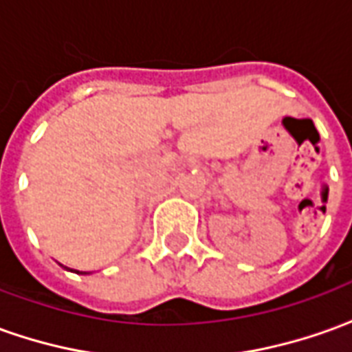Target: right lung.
I'll return each instance as SVG.
<instances>
[{
    "label": "right lung",
    "instance_id": "add662e5",
    "mask_svg": "<svg viewBox=\"0 0 352 352\" xmlns=\"http://www.w3.org/2000/svg\"><path fill=\"white\" fill-rule=\"evenodd\" d=\"M82 274H83V272H82ZM85 274H87V272H85Z\"/></svg>",
    "mask_w": 352,
    "mask_h": 352
}]
</instances>
